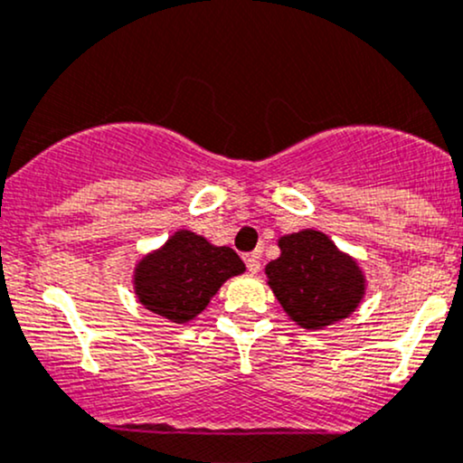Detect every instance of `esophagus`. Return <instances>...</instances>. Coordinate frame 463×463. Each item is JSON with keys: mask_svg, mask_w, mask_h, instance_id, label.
Masks as SVG:
<instances>
[{"mask_svg": "<svg viewBox=\"0 0 463 463\" xmlns=\"http://www.w3.org/2000/svg\"><path fill=\"white\" fill-rule=\"evenodd\" d=\"M243 261H246V268L250 274H257L259 268H261V257H259V252H250L243 257Z\"/></svg>", "mask_w": 463, "mask_h": 463, "instance_id": "obj_1", "label": "esophagus"}]
</instances>
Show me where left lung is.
Listing matches in <instances>:
<instances>
[{"instance_id": "8db88e82", "label": "left lung", "mask_w": 463, "mask_h": 463, "mask_svg": "<svg viewBox=\"0 0 463 463\" xmlns=\"http://www.w3.org/2000/svg\"><path fill=\"white\" fill-rule=\"evenodd\" d=\"M280 257L265 265L268 285L287 316L317 331L344 320L365 296L359 263L324 232L305 228L279 239Z\"/></svg>"}]
</instances>
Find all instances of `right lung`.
I'll return each mask as SVG.
<instances>
[{
  "instance_id": "obj_1",
  "label": "right lung",
  "mask_w": 463,
  "mask_h": 463,
  "mask_svg": "<svg viewBox=\"0 0 463 463\" xmlns=\"http://www.w3.org/2000/svg\"><path fill=\"white\" fill-rule=\"evenodd\" d=\"M243 272L246 265L232 248L178 231L137 263L132 285L147 311L184 324L206 309L228 279Z\"/></svg>"
}]
</instances>
